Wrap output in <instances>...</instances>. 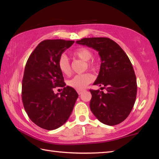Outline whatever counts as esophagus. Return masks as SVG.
<instances>
[{
    "mask_svg": "<svg viewBox=\"0 0 159 159\" xmlns=\"http://www.w3.org/2000/svg\"><path fill=\"white\" fill-rule=\"evenodd\" d=\"M83 90H77V93H78V94H79V95H80V94H82V93L83 92Z\"/></svg>",
    "mask_w": 159,
    "mask_h": 159,
    "instance_id": "obj_1",
    "label": "esophagus"
}]
</instances>
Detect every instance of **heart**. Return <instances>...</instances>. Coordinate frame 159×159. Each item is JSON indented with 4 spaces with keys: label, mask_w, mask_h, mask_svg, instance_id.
<instances>
[{
    "label": "heart",
    "mask_w": 159,
    "mask_h": 159,
    "mask_svg": "<svg viewBox=\"0 0 159 159\" xmlns=\"http://www.w3.org/2000/svg\"><path fill=\"white\" fill-rule=\"evenodd\" d=\"M73 55L83 61H87V65L91 69H95L98 66V64L93 60H90L93 58V54L92 51L86 48H80L74 51ZM58 68L61 73L69 76L71 73V68L70 65L69 61L65 55H61L57 62ZM94 80V76L90 73H85L75 76L73 79L68 81V85L76 90H83L90 83Z\"/></svg>",
    "instance_id": "obj_1"
}]
</instances>
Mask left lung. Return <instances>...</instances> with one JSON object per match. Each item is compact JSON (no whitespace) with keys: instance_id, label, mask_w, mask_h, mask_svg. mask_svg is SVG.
I'll return each mask as SVG.
<instances>
[{"instance_id":"left-lung-1","label":"left lung","mask_w":159,"mask_h":159,"mask_svg":"<svg viewBox=\"0 0 159 159\" xmlns=\"http://www.w3.org/2000/svg\"><path fill=\"white\" fill-rule=\"evenodd\" d=\"M76 43L98 51L102 61L93 85H102L107 92L90 90L91 111L104 124H119L133 109L138 89L136 76L128 55L109 38H85Z\"/></svg>"}]
</instances>
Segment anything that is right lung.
I'll use <instances>...</instances> for the list:
<instances>
[{"label":"right lung","mask_w":159,"mask_h":159,"mask_svg":"<svg viewBox=\"0 0 159 159\" xmlns=\"http://www.w3.org/2000/svg\"><path fill=\"white\" fill-rule=\"evenodd\" d=\"M74 41L45 40L38 45L26 61L21 86L23 105L35 124L52 130L65 123L73 111L79 95L74 88L65 86L57 62L64 50ZM56 87L63 88L55 94Z\"/></svg>","instance_id":"add662e5"}]
</instances>
